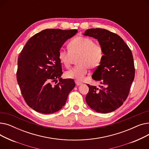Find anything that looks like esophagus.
<instances>
[{"instance_id": "1", "label": "esophagus", "mask_w": 149, "mask_h": 149, "mask_svg": "<svg viewBox=\"0 0 149 149\" xmlns=\"http://www.w3.org/2000/svg\"><path fill=\"white\" fill-rule=\"evenodd\" d=\"M75 84H76V85L77 86H80V85H81V84H82V83H81V82H80V81H75Z\"/></svg>"}]
</instances>
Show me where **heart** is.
<instances>
[{
    "label": "heart",
    "instance_id": "obj_1",
    "mask_svg": "<svg viewBox=\"0 0 149 149\" xmlns=\"http://www.w3.org/2000/svg\"><path fill=\"white\" fill-rule=\"evenodd\" d=\"M68 51L60 49L58 58L61 63L69 68L74 57L78 56L76 67L70 69L65 73L69 79L77 81L83 80L88 73L89 67H97L103 57L102 46L95 44L91 38L84 37H77L70 40L68 45Z\"/></svg>",
    "mask_w": 149,
    "mask_h": 149
}]
</instances>
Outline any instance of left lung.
Returning a JSON list of instances; mask_svg holds the SVG:
<instances>
[{"mask_svg":"<svg viewBox=\"0 0 149 149\" xmlns=\"http://www.w3.org/2000/svg\"><path fill=\"white\" fill-rule=\"evenodd\" d=\"M84 36L94 38L102 46L104 56L92 78L100 81V88L88 86V105L98 113H106L119 108L126 100L135 77L132 53L118 35L101 28L88 29Z\"/></svg>","mask_w":149,"mask_h":149,"instance_id":"obj_1","label":"left lung"}]
</instances>
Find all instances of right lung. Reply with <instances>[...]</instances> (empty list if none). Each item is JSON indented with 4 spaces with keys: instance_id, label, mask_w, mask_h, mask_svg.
Segmentation results:
<instances>
[{
    "instance_id": "add662e5",
    "label": "right lung",
    "mask_w": 149,
    "mask_h": 149,
    "mask_svg": "<svg viewBox=\"0 0 149 149\" xmlns=\"http://www.w3.org/2000/svg\"><path fill=\"white\" fill-rule=\"evenodd\" d=\"M78 32L77 29H46L33 36L18 58L17 80L22 96L33 110L44 114L63 107L75 87L72 79H62L58 54L61 46ZM59 82L54 85L53 82Z\"/></svg>"
}]
</instances>
